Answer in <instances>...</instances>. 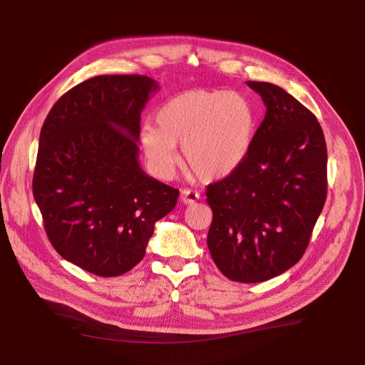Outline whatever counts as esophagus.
Here are the masks:
<instances>
[{
    "label": "esophagus",
    "mask_w": 365,
    "mask_h": 365,
    "mask_svg": "<svg viewBox=\"0 0 365 365\" xmlns=\"http://www.w3.org/2000/svg\"><path fill=\"white\" fill-rule=\"evenodd\" d=\"M197 200H200V193H197V192L190 190V189L181 190V201H182L185 205L195 204Z\"/></svg>",
    "instance_id": "obj_1"
}]
</instances>
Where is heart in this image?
<instances>
[{"label": "heart", "mask_w": 365, "mask_h": 365, "mask_svg": "<svg viewBox=\"0 0 365 365\" xmlns=\"http://www.w3.org/2000/svg\"><path fill=\"white\" fill-rule=\"evenodd\" d=\"M155 121L157 128L141 129L140 145L163 178L178 165L176 146H182L185 168L197 178H227L247 158L256 130V114L245 96L202 88L169 98Z\"/></svg>", "instance_id": "heart-1"}]
</instances>
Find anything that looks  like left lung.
Segmentation results:
<instances>
[{"label":"left lung","instance_id":"left-lung-1","mask_svg":"<svg viewBox=\"0 0 365 365\" xmlns=\"http://www.w3.org/2000/svg\"><path fill=\"white\" fill-rule=\"evenodd\" d=\"M267 114L247 158L207 187V245L225 277L259 283L303 257L327 195V149L317 117L283 88L247 82Z\"/></svg>","mask_w":365,"mask_h":365}]
</instances>
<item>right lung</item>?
<instances>
[{
    "mask_svg": "<svg viewBox=\"0 0 365 365\" xmlns=\"http://www.w3.org/2000/svg\"><path fill=\"white\" fill-rule=\"evenodd\" d=\"M158 83L96 76L65 93L43 121L33 196L53 248L77 267L115 277L145 257L180 190L141 170V111Z\"/></svg>",
    "mask_w": 365,
    "mask_h": 365,
    "instance_id": "add662e5",
    "label": "right lung"
}]
</instances>
